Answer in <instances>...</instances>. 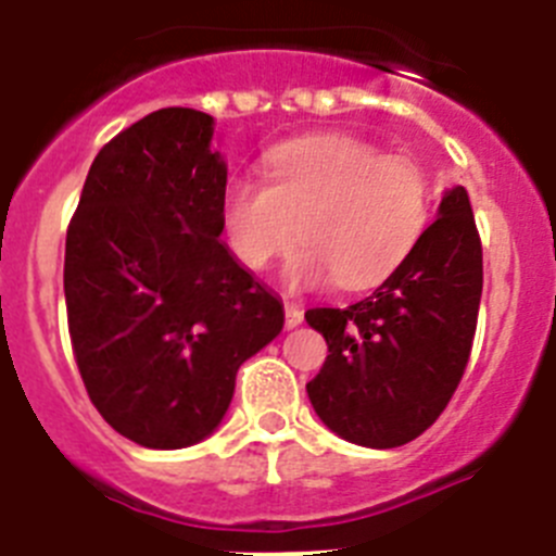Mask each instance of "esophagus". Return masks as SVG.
<instances>
[{
  "label": "esophagus",
  "mask_w": 556,
  "mask_h": 556,
  "mask_svg": "<svg viewBox=\"0 0 556 556\" xmlns=\"http://www.w3.org/2000/svg\"><path fill=\"white\" fill-rule=\"evenodd\" d=\"M283 323L287 328H298L303 323V308L294 301H283Z\"/></svg>",
  "instance_id": "obj_1"
}]
</instances>
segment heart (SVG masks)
Here are the masks:
<instances>
[{
    "label": "heart",
    "instance_id": "obj_1",
    "mask_svg": "<svg viewBox=\"0 0 556 556\" xmlns=\"http://www.w3.org/2000/svg\"><path fill=\"white\" fill-rule=\"evenodd\" d=\"M431 214L429 172L351 136H308L267 155V184L233 178L219 223L242 267L262 273L298 242L294 287L367 289L390 278L420 242Z\"/></svg>",
    "mask_w": 556,
    "mask_h": 556
}]
</instances>
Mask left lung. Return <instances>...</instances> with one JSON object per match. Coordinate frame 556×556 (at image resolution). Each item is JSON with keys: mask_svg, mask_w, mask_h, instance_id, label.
<instances>
[{"mask_svg": "<svg viewBox=\"0 0 556 556\" xmlns=\"http://www.w3.org/2000/svg\"><path fill=\"white\" fill-rule=\"evenodd\" d=\"M481 281L473 208L454 186L406 262L370 298L306 312L328 345L306 384L323 424L367 448H397L424 434L468 367Z\"/></svg>", "mask_w": 556, "mask_h": 556, "instance_id": "8db88e82", "label": "left lung"}]
</instances>
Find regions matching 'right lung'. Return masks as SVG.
<instances>
[{
    "mask_svg": "<svg viewBox=\"0 0 556 556\" xmlns=\"http://www.w3.org/2000/svg\"><path fill=\"white\" fill-rule=\"evenodd\" d=\"M214 119L161 108L113 136L66 230L63 292L77 370L105 424L144 448L217 429L236 370L283 306L228 253Z\"/></svg>",
    "mask_w": 556,
    "mask_h": 556,
    "instance_id": "obj_1",
    "label": "right lung"
}]
</instances>
